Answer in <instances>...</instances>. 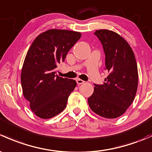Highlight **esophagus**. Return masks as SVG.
<instances>
[{
  "label": "esophagus",
  "mask_w": 152,
  "mask_h": 152,
  "mask_svg": "<svg viewBox=\"0 0 152 152\" xmlns=\"http://www.w3.org/2000/svg\"><path fill=\"white\" fill-rule=\"evenodd\" d=\"M76 83H77V84H79V85H80V84H84V81L81 80V79H76Z\"/></svg>",
  "instance_id": "34e87169"
}]
</instances>
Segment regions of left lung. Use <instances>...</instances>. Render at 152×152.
Returning a JSON list of instances; mask_svg holds the SVG:
<instances>
[{
  "instance_id": "1",
  "label": "left lung",
  "mask_w": 152,
  "mask_h": 152,
  "mask_svg": "<svg viewBox=\"0 0 152 152\" xmlns=\"http://www.w3.org/2000/svg\"><path fill=\"white\" fill-rule=\"evenodd\" d=\"M94 34L104 51V70L108 76L103 84H94L88 103L95 114L114 119L122 116L133 102L138 88V67L132 49L119 34L108 30H97Z\"/></svg>"
}]
</instances>
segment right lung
Returning a JSON list of instances; mask_svg holds the SVG:
<instances>
[{"label":"right lung","instance_id":"right-lung-1","mask_svg":"<svg viewBox=\"0 0 152 152\" xmlns=\"http://www.w3.org/2000/svg\"><path fill=\"white\" fill-rule=\"evenodd\" d=\"M81 36L79 32L49 30L34 40L27 53L21 73L22 91L33 112L41 119L61 113L76 87V81L59 77L56 68Z\"/></svg>","mask_w":152,"mask_h":152}]
</instances>
